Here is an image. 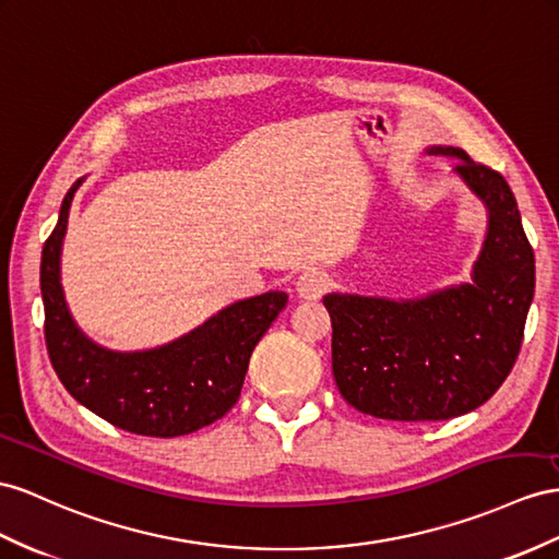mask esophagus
I'll list each match as a JSON object with an SVG mask.
<instances>
[{
  "label": "esophagus",
  "mask_w": 559,
  "mask_h": 559,
  "mask_svg": "<svg viewBox=\"0 0 559 559\" xmlns=\"http://www.w3.org/2000/svg\"><path fill=\"white\" fill-rule=\"evenodd\" d=\"M328 288H331V278H328L325 271L319 269L302 271L295 283V290L302 299H321Z\"/></svg>",
  "instance_id": "34e87169"
}]
</instances>
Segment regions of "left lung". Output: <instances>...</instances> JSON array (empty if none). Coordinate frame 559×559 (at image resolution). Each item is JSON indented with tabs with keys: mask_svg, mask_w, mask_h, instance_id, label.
Instances as JSON below:
<instances>
[{
	"mask_svg": "<svg viewBox=\"0 0 559 559\" xmlns=\"http://www.w3.org/2000/svg\"><path fill=\"white\" fill-rule=\"evenodd\" d=\"M427 153L457 157L455 175L489 212L472 281L418 299L323 297L337 390L382 420H449L489 402L518 361L534 299V250L508 181L463 148Z\"/></svg>",
	"mask_w": 559,
	"mask_h": 559,
	"instance_id": "obj_1",
	"label": "left lung"
}]
</instances>
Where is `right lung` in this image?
I'll use <instances>...</instances> for the list:
<instances>
[{
    "label": "right lung",
    "instance_id": "obj_1",
    "mask_svg": "<svg viewBox=\"0 0 559 559\" xmlns=\"http://www.w3.org/2000/svg\"><path fill=\"white\" fill-rule=\"evenodd\" d=\"M80 183L63 198L39 266L45 340L56 376L75 402L132 435L171 439L224 418L238 402L252 349L288 305V295L271 290L240 299L155 349L98 347L70 317L61 288V246Z\"/></svg>",
    "mask_w": 559,
    "mask_h": 559
}]
</instances>
